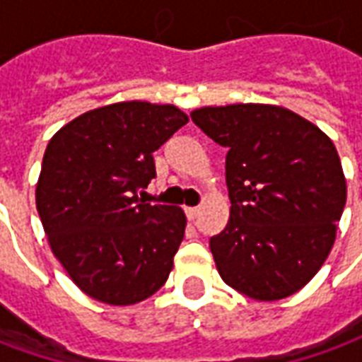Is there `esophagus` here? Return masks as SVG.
Wrapping results in <instances>:
<instances>
[{"mask_svg":"<svg viewBox=\"0 0 362 362\" xmlns=\"http://www.w3.org/2000/svg\"><path fill=\"white\" fill-rule=\"evenodd\" d=\"M186 215L189 221H196L199 217V207H186Z\"/></svg>","mask_w":362,"mask_h":362,"instance_id":"1","label":"esophagus"}]
</instances>
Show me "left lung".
I'll use <instances>...</instances> for the list:
<instances>
[{
	"mask_svg": "<svg viewBox=\"0 0 362 362\" xmlns=\"http://www.w3.org/2000/svg\"><path fill=\"white\" fill-rule=\"evenodd\" d=\"M189 116L228 149L230 217L209 240L221 279L254 300L295 295L324 266L347 199L334 141L275 104L204 106Z\"/></svg>",
	"mask_w": 362,
	"mask_h": 362,
	"instance_id": "8db88e82",
	"label": "left lung"
}]
</instances>
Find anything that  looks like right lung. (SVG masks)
<instances>
[{"instance_id":"1","label":"right lung","mask_w":362,"mask_h":362,"mask_svg":"<svg viewBox=\"0 0 362 362\" xmlns=\"http://www.w3.org/2000/svg\"><path fill=\"white\" fill-rule=\"evenodd\" d=\"M188 116L174 104L124 100L71 119L52 135L36 209L54 256L85 295L129 306L173 272L186 215L137 194L155 178L153 153Z\"/></svg>"}]
</instances>
